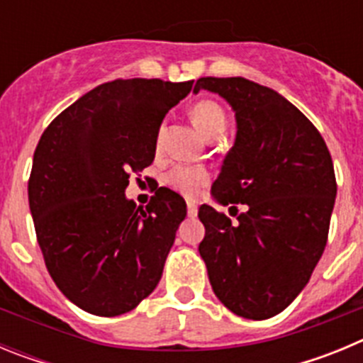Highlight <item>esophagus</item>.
<instances>
[{"instance_id":"1","label":"esophagus","mask_w":363,"mask_h":363,"mask_svg":"<svg viewBox=\"0 0 363 363\" xmlns=\"http://www.w3.org/2000/svg\"><path fill=\"white\" fill-rule=\"evenodd\" d=\"M187 214L191 218H196L198 216V205L194 201H187Z\"/></svg>"}]
</instances>
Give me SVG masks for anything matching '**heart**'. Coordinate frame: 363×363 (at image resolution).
I'll list each match as a JSON object with an SVG mask.
<instances>
[{
	"mask_svg": "<svg viewBox=\"0 0 363 363\" xmlns=\"http://www.w3.org/2000/svg\"><path fill=\"white\" fill-rule=\"evenodd\" d=\"M191 118L203 136H213L214 133H223L227 125L225 111L213 101V99H200L192 105ZM167 185H171L174 191L182 192L184 196L194 198L209 182V172L205 169L189 165L174 167L165 178Z\"/></svg>",
	"mask_w": 363,
	"mask_h": 363,
	"instance_id": "obj_1",
	"label": "heart"
}]
</instances>
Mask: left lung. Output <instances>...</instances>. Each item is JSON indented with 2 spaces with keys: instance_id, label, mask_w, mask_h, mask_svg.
Returning <instances> with one entry per match:
<instances>
[{
  "instance_id": "obj_1",
  "label": "left lung",
  "mask_w": 363,
  "mask_h": 363,
  "mask_svg": "<svg viewBox=\"0 0 363 363\" xmlns=\"http://www.w3.org/2000/svg\"><path fill=\"white\" fill-rule=\"evenodd\" d=\"M225 99L236 138L211 194L220 205H247L236 223L211 205L200 256L218 300L234 314L265 320L301 293L325 249L336 198L323 138L289 99L245 78H200L194 94Z\"/></svg>"
}]
</instances>
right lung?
Wrapping results in <instances>:
<instances>
[{
  "label": "right lung",
  "instance_id": "add662e5",
  "mask_svg": "<svg viewBox=\"0 0 363 363\" xmlns=\"http://www.w3.org/2000/svg\"><path fill=\"white\" fill-rule=\"evenodd\" d=\"M192 82L116 79L76 99L45 129L34 152L28 205L54 284L96 316L129 313L160 278L185 200L160 187L136 207L130 172L149 167L169 108Z\"/></svg>",
  "mask_w": 363,
  "mask_h": 363
}]
</instances>
